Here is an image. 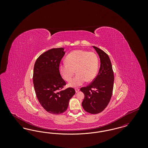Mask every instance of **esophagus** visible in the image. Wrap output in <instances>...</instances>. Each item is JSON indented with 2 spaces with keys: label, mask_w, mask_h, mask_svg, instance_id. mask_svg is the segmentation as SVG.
I'll return each mask as SVG.
<instances>
[{
  "label": "esophagus",
  "mask_w": 148,
  "mask_h": 148,
  "mask_svg": "<svg viewBox=\"0 0 148 148\" xmlns=\"http://www.w3.org/2000/svg\"><path fill=\"white\" fill-rule=\"evenodd\" d=\"M75 90L76 92H77L79 91V88H75Z\"/></svg>",
  "instance_id": "1"
}]
</instances>
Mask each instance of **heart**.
I'll list each match as a JSON object with an SVG mask.
<instances>
[{"instance_id":"b5f03b06","label":"heart","mask_w":148,"mask_h":148,"mask_svg":"<svg viewBox=\"0 0 148 148\" xmlns=\"http://www.w3.org/2000/svg\"><path fill=\"white\" fill-rule=\"evenodd\" d=\"M98 57L93 52L76 50L71 52L65 58V63L59 66V72L66 82H70L74 74L77 75L69 83L71 87H77L85 80L92 81L97 74Z\"/></svg>"}]
</instances>
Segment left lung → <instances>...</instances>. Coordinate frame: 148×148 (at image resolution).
<instances>
[{"instance_id":"1","label":"left lung","mask_w":148,"mask_h":148,"mask_svg":"<svg viewBox=\"0 0 148 148\" xmlns=\"http://www.w3.org/2000/svg\"><path fill=\"white\" fill-rule=\"evenodd\" d=\"M100 60L98 74L89 85L80 91L84 94L82 106L88 113L95 114L103 112L108 105L113 94L114 72L108 55L102 50L93 46Z\"/></svg>"}]
</instances>
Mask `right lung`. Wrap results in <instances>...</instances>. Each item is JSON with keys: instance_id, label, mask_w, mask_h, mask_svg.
<instances>
[{"instance_id": "right-lung-1", "label": "right lung", "mask_w": 148, "mask_h": 148, "mask_svg": "<svg viewBox=\"0 0 148 148\" xmlns=\"http://www.w3.org/2000/svg\"><path fill=\"white\" fill-rule=\"evenodd\" d=\"M65 52L63 48H53L38 58L33 71V84L37 99L48 113L65 112L75 94L73 88L62 90L66 83L59 72V64Z\"/></svg>"}]
</instances>
